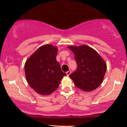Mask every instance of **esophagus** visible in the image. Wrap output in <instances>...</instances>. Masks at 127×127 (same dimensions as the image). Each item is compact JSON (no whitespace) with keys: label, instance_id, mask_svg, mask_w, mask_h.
Segmentation results:
<instances>
[{"label":"esophagus","instance_id":"1","mask_svg":"<svg viewBox=\"0 0 127 127\" xmlns=\"http://www.w3.org/2000/svg\"><path fill=\"white\" fill-rule=\"evenodd\" d=\"M71 70H69V71H68L67 72H66V74H67V76H69L70 74H71Z\"/></svg>","mask_w":127,"mask_h":127}]
</instances>
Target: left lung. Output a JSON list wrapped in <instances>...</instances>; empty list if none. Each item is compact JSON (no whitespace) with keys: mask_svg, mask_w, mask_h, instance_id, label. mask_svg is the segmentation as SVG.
Here are the masks:
<instances>
[{"mask_svg":"<svg viewBox=\"0 0 127 127\" xmlns=\"http://www.w3.org/2000/svg\"><path fill=\"white\" fill-rule=\"evenodd\" d=\"M75 55L77 68L69 75L75 86L84 91H92L100 86L107 65L98 53L86 45L69 46Z\"/></svg>","mask_w":127,"mask_h":127,"instance_id":"1","label":"left lung"}]
</instances>
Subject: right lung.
Instances as JSON below:
<instances>
[{"label": "right lung", "mask_w": 127, "mask_h": 127, "mask_svg": "<svg viewBox=\"0 0 127 127\" xmlns=\"http://www.w3.org/2000/svg\"><path fill=\"white\" fill-rule=\"evenodd\" d=\"M58 48L50 44L41 46L26 61L24 69L30 86L42 95H50L59 86L66 73L56 60Z\"/></svg>", "instance_id": "add662e5"}]
</instances>
